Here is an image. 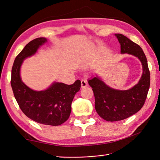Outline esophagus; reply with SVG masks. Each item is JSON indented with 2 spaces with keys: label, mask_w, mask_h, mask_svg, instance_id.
Returning a JSON list of instances; mask_svg holds the SVG:
<instances>
[{
  "label": "esophagus",
  "mask_w": 160,
  "mask_h": 160,
  "mask_svg": "<svg viewBox=\"0 0 160 160\" xmlns=\"http://www.w3.org/2000/svg\"><path fill=\"white\" fill-rule=\"evenodd\" d=\"M88 87V83H87V81L85 80H82L81 81V87L82 88H85Z\"/></svg>",
  "instance_id": "34e87169"
}]
</instances>
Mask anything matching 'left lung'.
Segmentation results:
<instances>
[{
  "instance_id": "obj_1",
  "label": "left lung",
  "mask_w": 160,
  "mask_h": 160,
  "mask_svg": "<svg viewBox=\"0 0 160 160\" xmlns=\"http://www.w3.org/2000/svg\"><path fill=\"white\" fill-rule=\"evenodd\" d=\"M121 44V53L138 57L142 65V75L138 83L128 90H116L109 87L98 76L89 79L95 96L96 112L107 121H121L142 108L150 87V72L142 48L122 34H115Z\"/></svg>"
}]
</instances>
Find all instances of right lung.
<instances>
[{"label":"right lung","instance_id":"1","mask_svg":"<svg viewBox=\"0 0 160 160\" xmlns=\"http://www.w3.org/2000/svg\"><path fill=\"white\" fill-rule=\"evenodd\" d=\"M46 42L44 38L33 39L17 56L12 69L11 85L14 97L26 116L40 124L57 126L69 118L73 99L80 89V80L70 85L54 82L46 90L37 91L28 87L20 77L22 62L35 54Z\"/></svg>","mask_w":160,"mask_h":160}]
</instances>
